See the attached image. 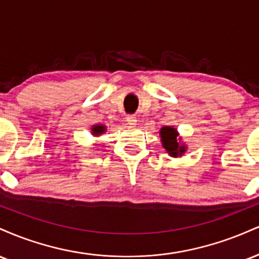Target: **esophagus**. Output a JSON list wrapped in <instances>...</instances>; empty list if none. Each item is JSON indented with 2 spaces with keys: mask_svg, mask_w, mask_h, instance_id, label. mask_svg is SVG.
<instances>
[{
  "mask_svg": "<svg viewBox=\"0 0 259 259\" xmlns=\"http://www.w3.org/2000/svg\"><path fill=\"white\" fill-rule=\"evenodd\" d=\"M126 121L130 124V125H136V121H138V119H136V117L134 114H129L126 117Z\"/></svg>",
  "mask_w": 259,
  "mask_h": 259,
  "instance_id": "esophagus-1",
  "label": "esophagus"
}]
</instances>
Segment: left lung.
Instances as JSON below:
<instances>
[{"mask_svg": "<svg viewBox=\"0 0 259 259\" xmlns=\"http://www.w3.org/2000/svg\"><path fill=\"white\" fill-rule=\"evenodd\" d=\"M177 135V130L171 126H164L160 129V138H162L163 146L168 151L169 154L173 157L181 156L184 151H185V148L183 146L179 147Z\"/></svg>", "mask_w": 259, "mask_h": 259, "instance_id": "1", "label": "left lung"}]
</instances>
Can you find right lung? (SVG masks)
Listing matches in <instances>:
<instances>
[{
	"label": "right lung",
	"mask_w": 259,
	"mask_h": 259,
	"mask_svg": "<svg viewBox=\"0 0 259 259\" xmlns=\"http://www.w3.org/2000/svg\"><path fill=\"white\" fill-rule=\"evenodd\" d=\"M94 134L95 135H99V134H101V133H103L105 132V126H102V125H97V126H94Z\"/></svg>",
	"instance_id": "right-lung-1"
}]
</instances>
